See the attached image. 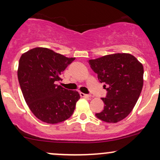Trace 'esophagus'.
<instances>
[{"instance_id":"34e87169","label":"esophagus","mask_w":160,"mask_h":160,"mask_svg":"<svg viewBox=\"0 0 160 160\" xmlns=\"http://www.w3.org/2000/svg\"><path fill=\"white\" fill-rule=\"evenodd\" d=\"M80 96L82 97V98H91V95L90 94H84V93H80Z\"/></svg>"}]
</instances>
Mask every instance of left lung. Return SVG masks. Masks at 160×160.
<instances>
[{
    "mask_svg": "<svg viewBox=\"0 0 160 160\" xmlns=\"http://www.w3.org/2000/svg\"><path fill=\"white\" fill-rule=\"evenodd\" d=\"M98 80L107 90L103 111L95 116L102 121L116 123L126 118L137 103L143 84V67L130 53H118L88 60Z\"/></svg>",
    "mask_w": 160,
    "mask_h": 160,
    "instance_id": "left-lung-1",
    "label": "left lung"
}]
</instances>
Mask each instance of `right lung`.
Returning a JSON list of instances; mask_svg holds the SVG:
<instances>
[{
    "instance_id": "1",
    "label": "right lung",
    "mask_w": 160,
    "mask_h": 160,
    "mask_svg": "<svg viewBox=\"0 0 160 160\" xmlns=\"http://www.w3.org/2000/svg\"><path fill=\"white\" fill-rule=\"evenodd\" d=\"M75 57H66L46 48H35L22 53L17 75L28 108L41 121L56 124L72 115L78 91L57 85L60 75Z\"/></svg>"
}]
</instances>
